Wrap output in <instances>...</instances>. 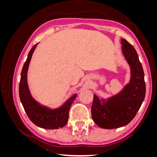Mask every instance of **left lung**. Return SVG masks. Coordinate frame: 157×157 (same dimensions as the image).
<instances>
[{
	"label": "left lung",
	"mask_w": 157,
	"mask_h": 157,
	"mask_svg": "<svg viewBox=\"0 0 157 157\" xmlns=\"http://www.w3.org/2000/svg\"><path fill=\"white\" fill-rule=\"evenodd\" d=\"M122 52L130 68V79L118 94L99 99L94 94L91 112L96 124L104 129L127 125L133 120L145 96L144 72L134 46L121 39Z\"/></svg>",
	"instance_id": "obj_1"
}]
</instances>
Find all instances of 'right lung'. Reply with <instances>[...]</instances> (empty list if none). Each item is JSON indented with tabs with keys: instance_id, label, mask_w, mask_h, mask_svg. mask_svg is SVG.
<instances>
[{
	"instance_id": "right-lung-1",
	"label": "right lung",
	"mask_w": 157,
	"mask_h": 157,
	"mask_svg": "<svg viewBox=\"0 0 157 157\" xmlns=\"http://www.w3.org/2000/svg\"><path fill=\"white\" fill-rule=\"evenodd\" d=\"M39 42L32 47L23 66L19 86V95L25 111L33 124L44 129H59L67 124L70 107L77 94L73 95L60 107L56 109H51L42 105L33 98L28 86L27 72L33 54Z\"/></svg>"
}]
</instances>
